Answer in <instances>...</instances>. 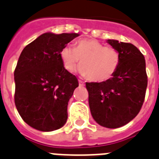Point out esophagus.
<instances>
[{
  "label": "esophagus",
  "instance_id": "34e87169",
  "mask_svg": "<svg viewBox=\"0 0 159 159\" xmlns=\"http://www.w3.org/2000/svg\"><path fill=\"white\" fill-rule=\"evenodd\" d=\"M78 82H79L80 86H85V83H84V81H82L81 80H79V81H78Z\"/></svg>",
  "mask_w": 159,
  "mask_h": 159
}]
</instances>
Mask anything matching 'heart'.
<instances>
[{"label":"heart","instance_id":"obj_1","mask_svg":"<svg viewBox=\"0 0 159 159\" xmlns=\"http://www.w3.org/2000/svg\"><path fill=\"white\" fill-rule=\"evenodd\" d=\"M65 69L73 72L80 62L78 71L91 81L103 82L112 78L120 64V54L116 49L105 46L94 39H80L72 45H65L60 51Z\"/></svg>","mask_w":159,"mask_h":159}]
</instances>
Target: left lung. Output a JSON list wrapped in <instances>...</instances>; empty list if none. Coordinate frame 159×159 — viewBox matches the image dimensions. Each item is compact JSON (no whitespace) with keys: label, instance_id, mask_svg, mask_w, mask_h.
Returning a JSON list of instances; mask_svg holds the SVG:
<instances>
[{"label":"left lung","instance_id":"left-lung-1","mask_svg":"<svg viewBox=\"0 0 159 159\" xmlns=\"http://www.w3.org/2000/svg\"><path fill=\"white\" fill-rule=\"evenodd\" d=\"M120 54V64L112 78L86 82L89 105L97 123L110 129L123 126L140 111L147 87L145 57L130 43L107 40Z\"/></svg>","mask_w":159,"mask_h":159}]
</instances>
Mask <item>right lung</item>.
Here are the masks:
<instances>
[{
  "label": "right lung",
  "mask_w": 159,
  "mask_h": 159,
  "mask_svg": "<svg viewBox=\"0 0 159 159\" xmlns=\"http://www.w3.org/2000/svg\"><path fill=\"white\" fill-rule=\"evenodd\" d=\"M78 36L45 33L26 45L19 57L15 105L22 119L34 129L56 130L67 121V106L78 81L65 69L60 51Z\"/></svg>",
  "instance_id": "1"
}]
</instances>
